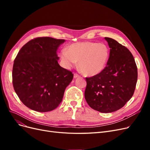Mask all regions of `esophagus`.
Wrapping results in <instances>:
<instances>
[{
    "mask_svg": "<svg viewBox=\"0 0 150 150\" xmlns=\"http://www.w3.org/2000/svg\"><path fill=\"white\" fill-rule=\"evenodd\" d=\"M79 77H80V76H79L78 74H77V73H74V78H79Z\"/></svg>",
    "mask_w": 150,
    "mask_h": 150,
    "instance_id": "34e87169",
    "label": "esophagus"
}]
</instances>
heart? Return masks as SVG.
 Masks as SVG:
<instances>
[{"instance_id":"heart-1","label":"heart","mask_w":150,"mask_h":150,"mask_svg":"<svg viewBox=\"0 0 150 150\" xmlns=\"http://www.w3.org/2000/svg\"><path fill=\"white\" fill-rule=\"evenodd\" d=\"M109 56L110 51L105 44L89 41L72 44L60 54L66 67L71 68L79 61V69L87 76H94L102 72L106 66Z\"/></svg>"}]
</instances>
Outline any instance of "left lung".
Returning <instances> with one entry per match:
<instances>
[{
	"mask_svg": "<svg viewBox=\"0 0 150 150\" xmlns=\"http://www.w3.org/2000/svg\"><path fill=\"white\" fill-rule=\"evenodd\" d=\"M104 39L110 48L107 66L99 74L86 78L84 96L93 110L107 113L120 110L133 96L138 69L128 48L112 38Z\"/></svg>",
	"mask_w": 150,
	"mask_h": 150,
	"instance_id": "8db88e82",
	"label": "left lung"
}]
</instances>
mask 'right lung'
I'll return each mask as SVG.
<instances>
[{
    "label": "right lung",
    "instance_id": "1",
    "mask_svg": "<svg viewBox=\"0 0 150 150\" xmlns=\"http://www.w3.org/2000/svg\"><path fill=\"white\" fill-rule=\"evenodd\" d=\"M64 39L37 38L21 49L13 62L12 84L25 106L38 112L61 103L73 74L58 64L57 50Z\"/></svg>",
    "mask_w": 150,
    "mask_h": 150
}]
</instances>
